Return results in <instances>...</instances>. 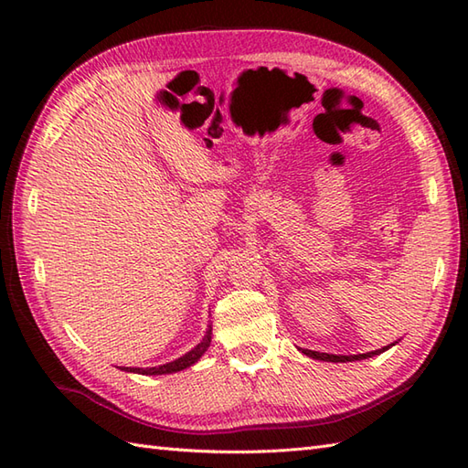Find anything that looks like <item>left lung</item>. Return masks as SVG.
I'll return each mask as SVG.
<instances>
[{
	"label": "left lung",
	"instance_id": "obj_1",
	"mask_svg": "<svg viewBox=\"0 0 468 468\" xmlns=\"http://www.w3.org/2000/svg\"><path fill=\"white\" fill-rule=\"evenodd\" d=\"M384 350H388V346L382 347V350H374V352L357 354V356H332V354H320V352H312V350H303V354L310 357H315V360H324V362H354V360H364V357H372Z\"/></svg>",
	"mask_w": 468,
	"mask_h": 468
}]
</instances>
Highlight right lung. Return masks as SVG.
Listing matches in <instances>:
<instances>
[{"label":"right lung","mask_w":468,"mask_h":468,"mask_svg":"<svg viewBox=\"0 0 468 468\" xmlns=\"http://www.w3.org/2000/svg\"><path fill=\"white\" fill-rule=\"evenodd\" d=\"M208 344H211V330L207 332V335L203 337L201 344H198L197 347H193V350L188 352V354H185L183 357H178V360H175V362H168V364L158 366V367H144V370H143V367H122V370H126V372H138V374H148V376L173 374V372H178V370H185V367L193 366L198 360V357H201L207 352Z\"/></svg>","instance_id":"obj_1"}]
</instances>
